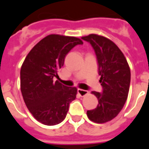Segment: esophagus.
Instances as JSON below:
<instances>
[{
  "label": "esophagus",
  "instance_id": "obj_1",
  "mask_svg": "<svg viewBox=\"0 0 149 149\" xmlns=\"http://www.w3.org/2000/svg\"><path fill=\"white\" fill-rule=\"evenodd\" d=\"M78 94L81 97H83L86 95L88 94V91H86V90H83V89H78Z\"/></svg>",
  "mask_w": 149,
  "mask_h": 149
}]
</instances>
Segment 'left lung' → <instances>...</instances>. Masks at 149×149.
Returning <instances> with one entry per match:
<instances>
[{"mask_svg":"<svg viewBox=\"0 0 149 149\" xmlns=\"http://www.w3.org/2000/svg\"><path fill=\"white\" fill-rule=\"evenodd\" d=\"M82 39L91 43L96 54L100 82L103 92L92 91L98 99L96 108L86 111L95 123L110 121L122 110L127 99L131 81L130 67L120 48L103 36L89 34Z\"/></svg>","mask_w":149,"mask_h":149,"instance_id":"8db88e82","label":"left lung"}]
</instances>
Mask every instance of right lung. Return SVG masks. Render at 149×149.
Returning <instances> with one entry per match:
<instances>
[{"label": "right lung", "instance_id": "obj_1", "mask_svg": "<svg viewBox=\"0 0 149 149\" xmlns=\"http://www.w3.org/2000/svg\"><path fill=\"white\" fill-rule=\"evenodd\" d=\"M76 37L49 34L33 47L21 68V91L27 108L36 120L48 126L66 118L70 103L75 100L76 87L54 81L65 57L73 47L82 45Z\"/></svg>", "mask_w": 149, "mask_h": 149}]
</instances>
